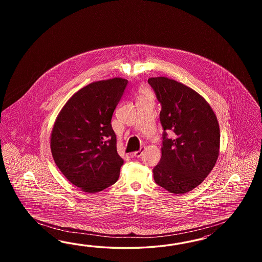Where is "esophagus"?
I'll list each match as a JSON object with an SVG mask.
<instances>
[{"instance_id":"1","label":"esophagus","mask_w":262,"mask_h":262,"mask_svg":"<svg viewBox=\"0 0 262 262\" xmlns=\"http://www.w3.org/2000/svg\"><path fill=\"white\" fill-rule=\"evenodd\" d=\"M144 150H145V148H141V149H139L138 151H135V152H134V157H135V158H140V157L142 156Z\"/></svg>"}]
</instances>
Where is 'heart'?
I'll list each match as a JSON object with an SVG mask.
<instances>
[{"label":"heart","instance_id":"b5f03b06","mask_svg":"<svg viewBox=\"0 0 262 262\" xmlns=\"http://www.w3.org/2000/svg\"><path fill=\"white\" fill-rule=\"evenodd\" d=\"M149 97H152L151 90L149 88H142L139 90L138 93V99H143V98H149Z\"/></svg>","mask_w":262,"mask_h":262}]
</instances>
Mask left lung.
<instances>
[{"label": "left lung", "mask_w": 262, "mask_h": 262, "mask_svg": "<svg viewBox=\"0 0 262 262\" xmlns=\"http://www.w3.org/2000/svg\"><path fill=\"white\" fill-rule=\"evenodd\" d=\"M148 82L161 103L164 129L161 159L152 170L155 182L171 193H187L205 181L218 159V120L206 99L182 82L166 77ZM168 129L174 132V139L166 138Z\"/></svg>", "instance_id": "1"}]
</instances>
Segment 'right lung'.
Here are the masks:
<instances>
[{
  "instance_id": "obj_1",
  "label": "right lung",
  "mask_w": 262,
  "mask_h": 262,
  "mask_svg": "<svg viewBox=\"0 0 262 262\" xmlns=\"http://www.w3.org/2000/svg\"><path fill=\"white\" fill-rule=\"evenodd\" d=\"M127 84L122 78L89 83L72 96L55 121L53 159L64 177L84 192H100L119 178L124 160L111 118Z\"/></svg>"
}]
</instances>
